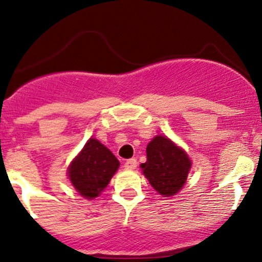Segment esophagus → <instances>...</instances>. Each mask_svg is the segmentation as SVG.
<instances>
[{"label":"esophagus","mask_w":262,"mask_h":262,"mask_svg":"<svg viewBox=\"0 0 262 262\" xmlns=\"http://www.w3.org/2000/svg\"><path fill=\"white\" fill-rule=\"evenodd\" d=\"M137 159H128L126 162L124 163V166L126 169H130V170H133V169L137 168Z\"/></svg>","instance_id":"obj_1"}]
</instances>
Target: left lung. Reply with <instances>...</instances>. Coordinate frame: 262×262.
<instances>
[{
	"label": "left lung",
	"mask_w": 262,
	"mask_h": 262,
	"mask_svg": "<svg viewBox=\"0 0 262 262\" xmlns=\"http://www.w3.org/2000/svg\"><path fill=\"white\" fill-rule=\"evenodd\" d=\"M140 168L155 190L164 196H171L185 184L191 162L169 138L157 136L146 146V162Z\"/></svg>",
	"instance_id": "obj_1"
}]
</instances>
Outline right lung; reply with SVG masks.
<instances>
[{
  "label": "right lung",
  "instance_id": "1",
  "mask_svg": "<svg viewBox=\"0 0 262 262\" xmlns=\"http://www.w3.org/2000/svg\"><path fill=\"white\" fill-rule=\"evenodd\" d=\"M119 168V160L99 142L91 138L68 166L72 185L85 199H94L104 190Z\"/></svg>",
  "mask_w": 262,
  "mask_h": 262
}]
</instances>
